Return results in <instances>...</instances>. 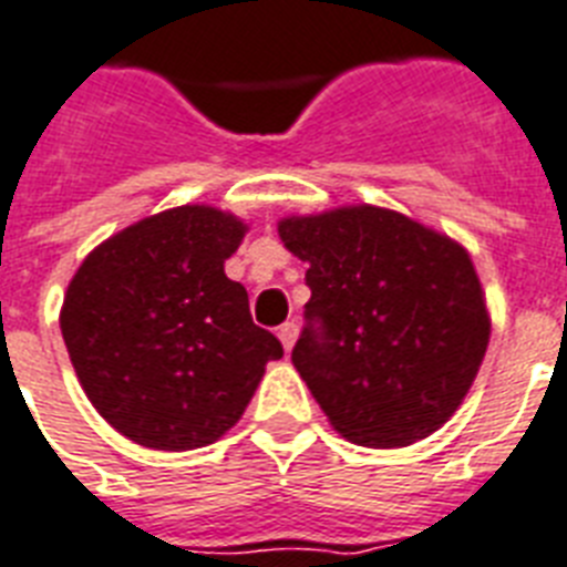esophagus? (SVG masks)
Returning a JSON list of instances; mask_svg holds the SVG:
<instances>
[{"mask_svg": "<svg viewBox=\"0 0 567 567\" xmlns=\"http://www.w3.org/2000/svg\"><path fill=\"white\" fill-rule=\"evenodd\" d=\"M278 337H280V342H284V348H287V351H292V346H296V337H298L296 321H284V324L278 328Z\"/></svg>", "mask_w": 567, "mask_h": 567, "instance_id": "34e87169", "label": "esophagus"}]
</instances>
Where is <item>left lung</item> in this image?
<instances>
[{
    "label": "left lung",
    "instance_id": "1",
    "mask_svg": "<svg viewBox=\"0 0 567 567\" xmlns=\"http://www.w3.org/2000/svg\"><path fill=\"white\" fill-rule=\"evenodd\" d=\"M278 230L310 262L292 362L330 424L365 447H404L442 427L488 346L465 248L369 205L292 216Z\"/></svg>",
    "mask_w": 567,
    "mask_h": 567
}]
</instances>
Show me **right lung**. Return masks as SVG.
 Segmentation results:
<instances>
[{
	"instance_id": "1",
	"label": "right lung",
	"mask_w": 567,
	"mask_h": 567,
	"mask_svg": "<svg viewBox=\"0 0 567 567\" xmlns=\"http://www.w3.org/2000/svg\"><path fill=\"white\" fill-rule=\"evenodd\" d=\"M246 237L230 213L184 205L120 230L75 271L61 333L90 404L155 451L213 445L284 357L225 275Z\"/></svg>"
}]
</instances>
